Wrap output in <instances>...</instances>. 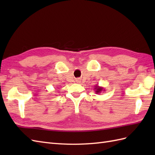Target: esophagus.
Wrapping results in <instances>:
<instances>
[{
  "label": "esophagus",
  "mask_w": 155,
  "mask_h": 155,
  "mask_svg": "<svg viewBox=\"0 0 155 155\" xmlns=\"http://www.w3.org/2000/svg\"><path fill=\"white\" fill-rule=\"evenodd\" d=\"M76 81H77V82H80V80L79 79H77V80H76Z\"/></svg>",
  "instance_id": "1"
}]
</instances>
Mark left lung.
<instances>
[{
  "label": "left lung",
  "mask_w": 155,
  "mask_h": 155,
  "mask_svg": "<svg viewBox=\"0 0 155 155\" xmlns=\"http://www.w3.org/2000/svg\"><path fill=\"white\" fill-rule=\"evenodd\" d=\"M94 90L95 91V93H96L97 94H99V93H101L102 91H104V88L102 87L98 86V85H96V86H94Z\"/></svg>",
  "instance_id": "1"
}]
</instances>
